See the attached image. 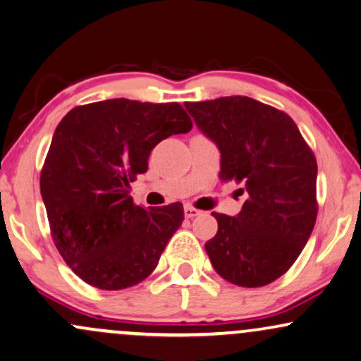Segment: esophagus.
Returning a JSON list of instances; mask_svg holds the SVG:
<instances>
[{
	"mask_svg": "<svg viewBox=\"0 0 361 361\" xmlns=\"http://www.w3.org/2000/svg\"><path fill=\"white\" fill-rule=\"evenodd\" d=\"M184 214L188 219H192V217H195V216H201V211H199V209H194L192 206H185Z\"/></svg>",
	"mask_w": 361,
	"mask_h": 361,
	"instance_id": "esophagus-1",
	"label": "esophagus"
}]
</instances>
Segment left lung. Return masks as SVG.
<instances>
[{
  "label": "left lung",
  "mask_w": 361,
  "mask_h": 361,
  "mask_svg": "<svg viewBox=\"0 0 361 361\" xmlns=\"http://www.w3.org/2000/svg\"><path fill=\"white\" fill-rule=\"evenodd\" d=\"M184 105L219 149L221 179L247 195L234 217L212 212L219 226L206 243L212 268L238 286H266L291 268L313 233L317 159L289 115L255 99Z\"/></svg>",
  "instance_id": "8db88e82"
}]
</instances>
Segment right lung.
<instances>
[{"mask_svg":"<svg viewBox=\"0 0 361 361\" xmlns=\"http://www.w3.org/2000/svg\"><path fill=\"white\" fill-rule=\"evenodd\" d=\"M190 128L179 104L127 99L77 106L61 118L39 190L55 246L78 278L117 291L155 269L184 207L135 206L130 182L147 172L159 142Z\"/></svg>","mask_w":361,"mask_h":361,"instance_id":"obj_1","label":"right lung"}]
</instances>
